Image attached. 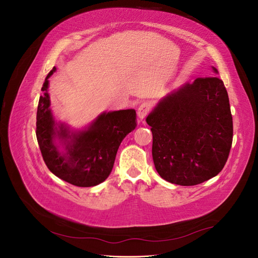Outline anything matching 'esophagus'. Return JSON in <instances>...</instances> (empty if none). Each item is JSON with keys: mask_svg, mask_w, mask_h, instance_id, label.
Returning <instances> with one entry per match:
<instances>
[{"mask_svg": "<svg viewBox=\"0 0 258 258\" xmlns=\"http://www.w3.org/2000/svg\"><path fill=\"white\" fill-rule=\"evenodd\" d=\"M148 112H150V105H148L147 103H142L141 105H140L138 108V113H137L139 121H142L146 117V115L148 114Z\"/></svg>", "mask_w": 258, "mask_h": 258, "instance_id": "1", "label": "esophagus"}]
</instances>
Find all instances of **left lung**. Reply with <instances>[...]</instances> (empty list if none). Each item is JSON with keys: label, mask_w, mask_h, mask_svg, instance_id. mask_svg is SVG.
I'll return each mask as SVG.
<instances>
[{"label": "left lung", "mask_w": 258, "mask_h": 258, "mask_svg": "<svg viewBox=\"0 0 258 258\" xmlns=\"http://www.w3.org/2000/svg\"><path fill=\"white\" fill-rule=\"evenodd\" d=\"M146 122L152 127L155 168L170 183H204L220 173L227 161L232 116L227 90L217 76L197 79L171 91Z\"/></svg>", "instance_id": "obj_1"}]
</instances>
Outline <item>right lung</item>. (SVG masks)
Segmentation results:
<instances>
[{
	"mask_svg": "<svg viewBox=\"0 0 258 258\" xmlns=\"http://www.w3.org/2000/svg\"><path fill=\"white\" fill-rule=\"evenodd\" d=\"M56 70L53 67L46 76L38 101V146L46 166L54 175L79 187L96 186L110 175L121 141L136 129V111L103 112L85 128L71 129L54 119L50 108L48 79Z\"/></svg>",
	"mask_w": 258,
	"mask_h": 258,
	"instance_id": "add662e5",
	"label": "right lung"
}]
</instances>
